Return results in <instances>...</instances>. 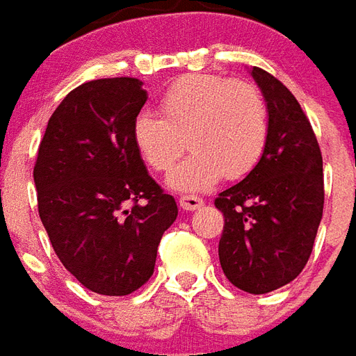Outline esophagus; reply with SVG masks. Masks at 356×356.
I'll list each match as a JSON object with an SVG mask.
<instances>
[{
	"mask_svg": "<svg viewBox=\"0 0 356 356\" xmlns=\"http://www.w3.org/2000/svg\"><path fill=\"white\" fill-rule=\"evenodd\" d=\"M178 202H180V207L184 208V210H191V212H193V210H199V208L204 204V200L200 199V197H197V195H181Z\"/></svg>",
	"mask_w": 356,
	"mask_h": 356,
	"instance_id": "1",
	"label": "esophagus"
}]
</instances>
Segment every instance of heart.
Listing matches in <instances>:
<instances>
[{
    "label": "heart",
    "mask_w": 356,
    "mask_h": 356,
    "mask_svg": "<svg viewBox=\"0 0 356 356\" xmlns=\"http://www.w3.org/2000/svg\"><path fill=\"white\" fill-rule=\"evenodd\" d=\"M161 118L143 112L133 122V144L156 172L175 167L188 144L191 156L168 176L178 191H204L240 180L257 167L268 144V105L257 86L221 74L176 79L157 103Z\"/></svg>",
    "instance_id": "1"
}]
</instances>
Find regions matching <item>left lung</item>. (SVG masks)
Listing matches in <instances>:
<instances>
[{"mask_svg": "<svg viewBox=\"0 0 356 356\" xmlns=\"http://www.w3.org/2000/svg\"><path fill=\"white\" fill-rule=\"evenodd\" d=\"M268 105L263 159L213 200L225 225L219 263L227 280L251 295L293 282L308 263L323 218V157L300 103L270 73L253 67Z\"/></svg>", "mask_w": 356, "mask_h": 356, "instance_id": "left-lung-1", "label": "left lung"}]
</instances>
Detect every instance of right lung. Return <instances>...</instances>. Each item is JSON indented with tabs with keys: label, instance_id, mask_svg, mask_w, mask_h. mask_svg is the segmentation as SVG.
I'll list each match as a JSON object with an SVG mask.
<instances>
[{
	"label": "right lung",
	"instance_id": "add662e5",
	"mask_svg": "<svg viewBox=\"0 0 356 356\" xmlns=\"http://www.w3.org/2000/svg\"><path fill=\"white\" fill-rule=\"evenodd\" d=\"M146 99L138 79L90 80L67 93L37 152V207L50 244L97 295L140 289L178 216L175 197L148 175L133 144Z\"/></svg>",
	"mask_w": 356,
	"mask_h": 356
}]
</instances>
